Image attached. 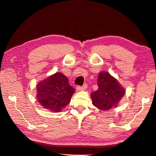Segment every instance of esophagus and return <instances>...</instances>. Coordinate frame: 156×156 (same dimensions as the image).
I'll list each match as a JSON object with an SVG mask.
<instances>
[{
	"instance_id": "esophagus-1",
	"label": "esophagus",
	"mask_w": 156,
	"mask_h": 156,
	"mask_svg": "<svg viewBox=\"0 0 156 156\" xmlns=\"http://www.w3.org/2000/svg\"><path fill=\"white\" fill-rule=\"evenodd\" d=\"M87 88V84H84L83 86H78L76 87V89L77 90H85Z\"/></svg>"
}]
</instances>
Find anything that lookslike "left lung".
Returning a JSON list of instances; mask_svg holds the SVG:
<instances>
[{
  "label": "left lung",
  "instance_id": "8db88e82",
  "mask_svg": "<svg viewBox=\"0 0 156 156\" xmlns=\"http://www.w3.org/2000/svg\"><path fill=\"white\" fill-rule=\"evenodd\" d=\"M98 89L91 93L93 104L99 109L108 110L116 106L126 90L108 72H101L98 78Z\"/></svg>",
  "mask_w": 156,
  "mask_h": 156
}]
</instances>
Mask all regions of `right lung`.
Here are the masks:
<instances>
[{"mask_svg":"<svg viewBox=\"0 0 156 156\" xmlns=\"http://www.w3.org/2000/svg\"><path fill=\"white\" fill-rule=\"evenodd\" d=\"M37 99L42 106L55 112H60L70 102L75 89L61 73H56L37 85Z\"/></svg>","mask_w":156,"mask_h":156,"instance_id":"1","label":"right lung"}]
</instances>
